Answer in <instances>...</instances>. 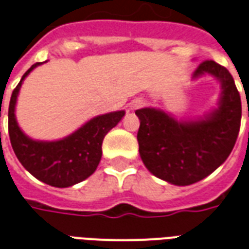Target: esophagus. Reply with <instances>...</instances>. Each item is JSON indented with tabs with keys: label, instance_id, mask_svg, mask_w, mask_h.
Returning <instances> with one entry per match:
<instances>
[{
	"label": "esophagus",
	"instance_id": "1",
	"mask_svg": "<svg viewBox=\"0 0 249 249\" xmlns=\"http://www.w3.org/2000/svg\"><path fill=\"white\" fill-rule=\"evenodd\" d=\"M130 109H140L141 107H143V101L141 99H134L133 101H130Z\"/></svg>",
	"mask_w": 249,
	"mask_h": 249
}]
</instances>
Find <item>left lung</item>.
I'll use <instances>...</instances> for the list:
<instances>
[{"mask_svg": "<svg viewBox=\"0 0 249 249\" xmlns=\"http://www.w3.org/2000/svg\"><path fill=\"white\" fill-rule=\"evenodd\" d=\"M211 75L220 83L218 107L203 117L177 120L165 110L141 108L137 133L140 157L153 176L176 186L202 181L232 152L242 120V101L226 67L204 60L193 79Z\"/></svg>", "mask_w": 249, "mask_h": 249, "instance_id": "left-lung-1", "label": "left lung"}]
</instances>
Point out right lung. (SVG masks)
I'll return each instance as SVG.
<instances>
[{"mask_svg": "<svg viewBox=\"0 0 249 249\" xmlns=\"http://www.w3.org/2000/svg\"><path fill=\"white\" fill-rule=\"evenodd\" d=\"M40 64H33L13 91L7 115L9 137L18 161L31 176L43 183L63 189L87 179L95 173L101 160L103 140L124 117L125 110L96 116L62 140H33L22 132L17 123L16 104L25 78Z\"/></svg>", "mask_w": 249, "mask_h": 249, "instance_id": "add662e5", "label": "right lung"}]
</instances>
